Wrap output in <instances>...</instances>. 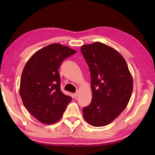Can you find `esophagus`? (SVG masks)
Returning <instances> with one entry per match:
<instances>
[{
  "label": "esophagus",
  "mask_w": 155,
  "mask_h": 155,
  "mask_svg": "<svg viewBox=\"0 0 155 155\" xmlns=\"http://www.w3.org/2000/svg\"><path fill=\"white\" fill-rule=\"evenodd\" d=\"M77 96H78V92H76L75 93L73 94V97H74V98H76Z\"/></svg>",
  "instance_id": "34e87169"
}]
</instances>
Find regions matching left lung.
<instances>
[{
    "mask_svg": "<svg viewBox=\"0 0 155 155\" xmlns=\"http://www.w3.org/2000/svg\"><path fill=\"white\" fill-rule=\"evenodd\" d=\"M82 54L89 67L93 98L83 117L94 127H103L119 116L132 94L133 78L126 61L114 48L101 42L83 45Z\"/></svg>",
    "mask_w": 155,
    "mask_h": 155,
    "instance_id": "8db88e82",
    "label": "left lung"
}]
</instances>
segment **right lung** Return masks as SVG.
Returning a JSON list of instances; mask_svg holds the SVG:
<instances>
[{"label":"right lung","instance_id":"1","mask_svg":"<svg viewBox=\"0 0 155 155\" xmlns=\"http://www.w3.org/2000/svg\"><path fill=\"white\" fill-rule=\"evenodd\" d=\"M76 51L60 44H51L32 56L23 69L20 95L25 108L44 124L60 120L72 97L61 90L58 68Z\"/></svg>","mask_w":155,"mask_h":155}]
</instances>
